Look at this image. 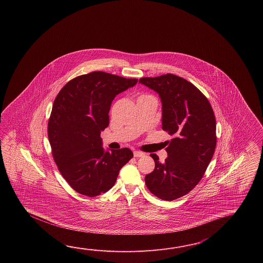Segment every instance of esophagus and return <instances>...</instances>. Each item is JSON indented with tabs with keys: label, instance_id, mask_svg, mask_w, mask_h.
<instances>
[{
	"label": "esophagus",
	"instance_id": "obj_1",
	"mask_svg": "<svg viewBox=\"0 0 263 263\" xmlns=\"http://www.w3.org/2000/svg\"><path fill=\"white\" fill-rule=\"evenodd\" d=\"M144 155H145V153L140 152V151H134V156L135 158H140V157H143Z\"/></svg>",
	"mask_w": 263,
	"mask_h": 263
}]
</instances>
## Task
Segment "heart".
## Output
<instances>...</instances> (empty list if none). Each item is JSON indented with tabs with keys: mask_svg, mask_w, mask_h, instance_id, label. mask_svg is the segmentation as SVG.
<instances>
[{
	"mask_svg": "<svg viewBox=\"0 0 263 263\" xmlns=\"http://www.w3.org/2000/svg\"><path fill=\"white\" fill-rule=\"evenodd\" d=\"M144 98H153V97L151 95H142L140 96L139 99H144Z\"/></svg>",
	"mask_w": 263,
	"mask_h": 263,
	"instance_id": "1",
	"label": "heart"
}]
</instances>
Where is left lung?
<instances>
[{"label":"left lung","instance_id":"8db88e82","mask_svg":"<svg viewBox=\"0 0 263 263\" xmlns=\"http://www.w3.org/2000/svg\"><path fill=\"white\" fill-rule=\"evenodd\" d=\"M141 84L156 91L162 103V129L168 141L164 163L151 154L155 168L145 178L151 193L172 201L187 195L201 180L216 146V119L206 96L174 74L145 77Z\"/></svg>","mask_w":263,"mask_h":263}]
</instances>
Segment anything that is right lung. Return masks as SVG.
Masks as SVG:
<instances>
[{
  "instance_id": "add662e5",
  "label": "right lung",
  "mask_w": 263,
  "mask_h": 263,
  "mask_svg": "<svg viewBox=\"0 0 263 263\" xmlns=\"http://www.w3.org/2000/svg\"><path fill=\"white\" fill-rule=\"evenodd\" d=\"M137 82L93 71L70 80L56 96L48 122L51 154L63 178L79 194L94 197L110 190L134 157L127 147L104 152L101 133L109 125L115 97Z\"/></svg>"
}]
</instances>
